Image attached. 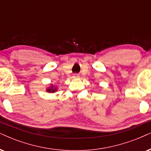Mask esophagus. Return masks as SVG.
<instances>
[{"label":"esophagus","instance_id":"esophagus-1","mask_svg":"<svg viewBox=\"0 0 151 151\" xmlns=\"http://www.w3.org/2000/svg\"><path fill=\"white\" fill-rule=\"evenodd\" d=\"M78 77H79V74H74V75H73V78H74V79H76V78H78Z\"/></svg>","mask_w":151,"mask_h":151}]
</instances>
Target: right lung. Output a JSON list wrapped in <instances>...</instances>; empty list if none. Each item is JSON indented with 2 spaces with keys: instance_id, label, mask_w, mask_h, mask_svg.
Returning <instances> with one entry per match:
<instances>
[{
  "instance_id": "add662e5",
  "label": "right lung",
  "mask_w": 151,
  "mask_h": 151,
  "mask_svg": "<svg viewBox=\"0 0 151 151\" xmlns=\"http://www.w3.org/2000/svg\"><path fill=\"white\" fill-rule=\"evenodd\" d=\"M57 90H58V88L56 86H54L53 84H50V86H49L48 88H47V89H46V91L48 93H56L57 91Z\"/></svg>"
}]
</instances>
